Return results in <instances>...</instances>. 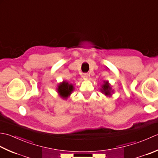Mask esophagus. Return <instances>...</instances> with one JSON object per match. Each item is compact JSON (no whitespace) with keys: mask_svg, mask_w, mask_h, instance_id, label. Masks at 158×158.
<instances>
[{"mask_svg":"<svg viewBox=\"0 0 158 158\" xmlns=\"http://www.w3.org/2000/svg\"><path fill=\"white\" fill-rule=\"evenodd\" d=\"M89 76V75L88 74V73H84V75L82 76V77H83V78H87Z\"/></svg>","mask_w":158,"mask_h":158,"instance_id":"1","label":"esophagus"}]
</instances>
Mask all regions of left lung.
<instances>
[{
	"label": "left lung",
	"mask_w": 158,
	"mask_h": 158,
	"mask_svg": "<svg viewBox=\"0 0 158 158\" xmlns=\"http://www.w3.org/2000/svg\"><path fill=\"white\" fill-rule=\"evenodd\" d=\"M101 89V91L105 94L106 95H111V93H112V88L110 87V85H109L108 81H104V85H102Z\"/></svg>",
	"instance_id": "left-lung-1"
}]
</instances>
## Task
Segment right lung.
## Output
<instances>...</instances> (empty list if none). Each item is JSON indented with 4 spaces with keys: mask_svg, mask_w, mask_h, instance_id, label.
<instances>
[{
    "mask_svg": "<svg viewBox=\"0 0 158 158\" xmlns=\"http://www.w3.org/2000/svg\"><path fill=\"white\" fill-rule=\"evenodd\" d=\"M57 90L61 98L67 99V98L72 93L73 90V86L72 84H69L67 82H63L59 85Z\"/></svg>",
    "mask_w": 158,
    "mask_h": 158,
    "instance_id": "1",
    "label": "right lung"
}]
</instances>
